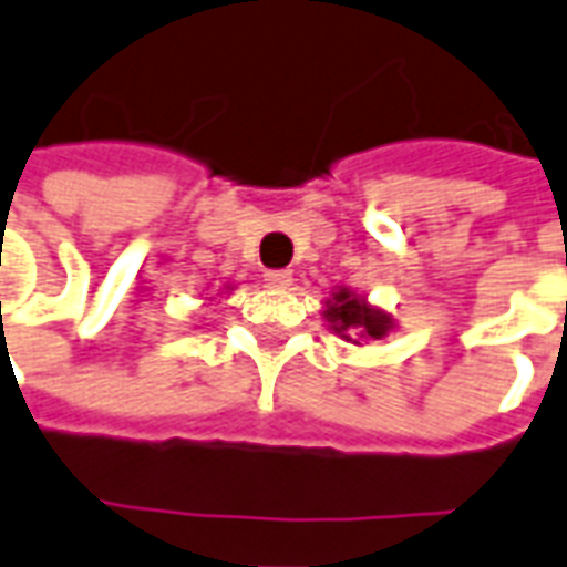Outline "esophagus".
<instances>
[{
  "instance_id": "34e87169",
  "label": "esophagus",
  "mask_w": 567,
  "mask_h": 567,
  "mask_svg": "<svg viewBox=\"0 0 567 567\" xmlns=\"http://www.w3.org/2000/svg\"><path fill=\"white\" fill-rule=\"evenodd\" d=\"M264 282L270 285V288H288V285L295 282V276H291V270H270L264 272Z\"/></svg>"
}]
</instances>
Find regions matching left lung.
I'll return each instance as SVG.
<instances>
[{
    "mask_svg": "<svg viewBox=\"0 0 567 567\" xmlns=\"http://www.w3.org/2000/svg\"><path fill=\"white\" fill-rule=\"evenodd\" d=\"M322 319L328 322V331H334L338 338L355 347L359 340H383L395 331V319L390 312L374 307L365 295L352 291L347 285H338L324 300Z\"/></svg>",
    "mask_w": 567,
    "mask_h": 567,
    "instance_id": "obj_1",
    "label": "left lung"
}]
</instances>
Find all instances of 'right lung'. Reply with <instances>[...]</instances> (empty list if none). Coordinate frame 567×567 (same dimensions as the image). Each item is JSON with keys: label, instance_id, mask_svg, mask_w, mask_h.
<instances>
[{"label": "right lung", "instance_id": "obj_1", "mask_svg": "<svg viewBox=\"0 0 567 567\" xmlns=\"http://www.w3.org/2000/svg\"><path fill=\"white\" fill-rule=\"evenodd\" d=\"M227 291H233V285H224V295H227Z\"/></svg>", "mask_w": 567, "mask_h": 567}]
</instances>
